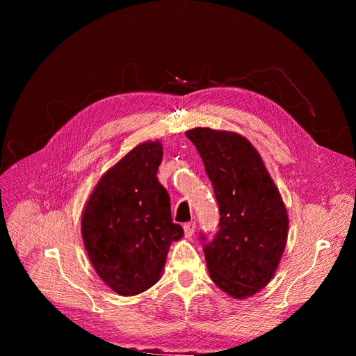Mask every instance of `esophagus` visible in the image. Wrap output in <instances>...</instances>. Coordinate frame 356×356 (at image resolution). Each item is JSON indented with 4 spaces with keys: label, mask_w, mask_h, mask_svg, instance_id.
<instances>
[{
    "label": "esophagus",
    "mask_w": 356,
    "mask_h": 356,
    "mask_svg": "<svg viewBox=\"0 0 356 356\" xmlns=\"http://www.w3.org/2000/svg\"><path fill=\"white\" fill-rule=\"evenodd\" d=\"M184 235L186 238H191L193 234H195V229H196V223L195 222H188L184 223Z\"/></svg>",
    "instance_id": "1"
}]
</instances>
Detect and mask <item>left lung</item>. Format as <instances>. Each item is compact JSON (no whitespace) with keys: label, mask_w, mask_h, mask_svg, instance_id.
<instances>
[{"label":"left lung","mask_w":356,"mask_h":356,"mask_svg":"<svg viewBox=\"0 0 356 356\" xmlns=\"http://www.w3.org/2000/svg\"><path fill=\"white\" fill-rule=\"evenodd\" d=\"M186 137L200 154L219 203V231L203 247L209 275L228 296L251 297L271 282L283 257L286 204L245 137L207 127L186 131Z\"/></svg>","instance_id":"obj_1"}]
</instances>
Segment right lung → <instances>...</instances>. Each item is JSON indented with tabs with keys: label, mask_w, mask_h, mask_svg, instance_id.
I'll use <instances>...</instances> for the list:
<instances>
[{
	"label": "right lung",
	"mask_w": 356,
	"mask_h": 356,
	"mask_svg": "<svg viewBox=\"0 0 356 356\" xmlns=\"http://www.w3.org/2000/svg\"><path fill=\"white\" fill-rule=\"evenodd\" d=\"M160 140L144 141L99 179L81 220L83 245L102 282L120 296H137L163 274L168 248L183 236L170 197L157 179Z\"/></svg>",
	"instance_id": "obj_1"
}]
</instances>
